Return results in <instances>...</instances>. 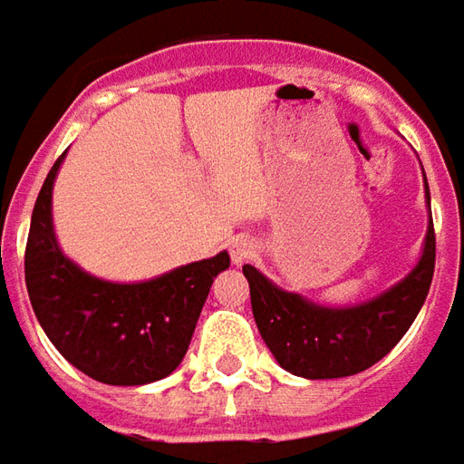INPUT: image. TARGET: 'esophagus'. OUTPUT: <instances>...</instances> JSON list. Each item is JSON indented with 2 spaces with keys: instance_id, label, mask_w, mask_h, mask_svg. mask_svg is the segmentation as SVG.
I'll use <instances>...</instances> for the list:
<instances>
[{
  "instance_id": "1",
  "label": "esophagus",
  "mask_w": 464,
  "mask_h": 464,
  "mask_svg": "<svg viewBox=\"0 0 464 464\" xmlns=\"http://www.w3.org/2000/svg\"><path fill=\"white\" fill-rule=\"evenodd\" d=\"M229 255H232V263H235V266H242V263L253 260L255 257L253 239L237 237L235 242H232V247H229Z\"/></svg>"
}]
</instances>
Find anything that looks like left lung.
Instances as JSON below:
<instances>
[{"label":"left lung","instance_id":"left-lung-1","mask_svg":"<svg viewBox=\"0 0 464 464\" xmlns=\"http://www.w3.org/2000/svg\"><path fill=\"white\" fill-rule=\"evenodd\" d=\"M427 204H429V186ZM431 214V209H429ZM437 239L429 219L424 253L416 268L381 296L347 309H329L270 283L253 266L242 273L250 283L255 324L278 365L309 381L355 375L383 360L409 332L424 306L434 276Z\"/></svg>","mask_w":464,"mask_h":464}]
</instances>
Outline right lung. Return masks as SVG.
Wrapping results in <instances>:
<instances>
[{
  "label": "right lung",
  "instance_id": "1",
  "mask_svg": "<svg viewBox=\"0 0 464 464\" xmlns=\"http://www.w3.org/2000/svg\"><path fill=\"white\" fill-rule=\"evenodd\" d=\"M55 160L37 194L24 283L37 322L55 350L81 372L107 385H145L181 365L214 278L229 255L188 263L152 281L109 283L68 260L53 232Z\"/></svg>",
  "mask_w": 464,
  "mask_h": 464
}]
</instances>
